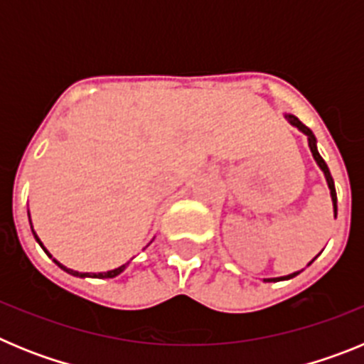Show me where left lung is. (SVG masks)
<instances>
[{
  "label": "left lung",
  "mask_w": 364,
  "mask_h": 364,
  "mask_svg": "<svg viewBox=\"0 0 364 364\" xmlns=\"http://www.w3.org/2000/svg\"><path fill=\"white\" fill-rule=\"evenodd\" d=\"M284 118H286V120H288V122H290V124L294 125V127H297V129L301 131L302 134H306L308 146H310V151H311V156H314V160H315V162H317V166L321 167V171L324 173V178H326V184H328V189H330V197H332V204H333V215H336V217H337V195H336V186H333V178H332V175H330V169H328L326 162H324L323 156H321L319 151H317V140H315V134L311 133L310 127H306V125L302 124V122L299 120L297 117H294V114H288V112H286ZM319 255H321V253H319ZM319 255H317V257H319ZM317 257H314V259H311L310 262H308V266H310L311 262H314V260L317 259ZM301 272H302V269H301ZM301 272H294V273H290V275H284V277L264 279V282L288 281V279H294L295 275H299V273H301Z\"/></svg>",
  "instance_id": "obj_1"
}]
</instances>
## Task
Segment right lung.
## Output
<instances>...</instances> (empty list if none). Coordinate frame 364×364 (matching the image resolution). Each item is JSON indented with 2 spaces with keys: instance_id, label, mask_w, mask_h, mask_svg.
Listing matches in <instances>:
<instances>
[{
  "instance_id": "obj_1",
  "label": "right lung",
  "mask_w": 364,
  "mask_h": 364,
  "mask_svg": "<svg viewBox=\"0 0 364 364\" xmlns=\"http://www.w3.org/2000/svg\"><path fill=\"white\" fill-rule=\"evenodd\" d=\"M28 220H31V217H28ZM31 230H32V235H34V239H36V242L40 244V246H41V250H43V252L47 253V255H49L50 259H53L54 262H56V264L63 269V272H67V273H69V275H74V277H80V279H85V277H91V279H112V277H117V275H120V273L124 272V269L127 268V266H129V262H127V264H122L120 268L109 269V272H100V273H83V272H74V269H70V268H67V266H63L62 262H58V260L54 259L53 255H50L49 250H47V247L43 246V242H41L40 237H38V235H36V231H34V228L31 226ZM151 242H153V240H151ZM151 242H149V244H151ZM149 244H147V246H149Z\"/></svg>"
}]
</instances>
